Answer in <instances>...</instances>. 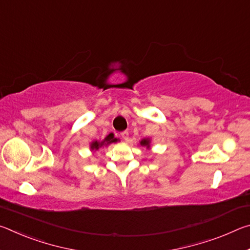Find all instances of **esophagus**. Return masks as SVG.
Wrapping results in <instances>:
<instances>
[{"instance_id":"esophagus-1","label":"esophagus","mask_w":250,"mask_h":250,"mask_svg":"<svg viewBox=\"0 0 250 250\" xmlns=\"http://www.w3.org/2000/svg\"><path fill=\"white\" fill-rule=\"evenodd\" d=\"M121 137H122V139H124V140L128 141L129 140V132H128V131H124V132H121Z\"/></svg>"}]
</instances>
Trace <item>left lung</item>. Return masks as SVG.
Returning a JSON list of instances; mask_svg holds the SVG:
<instances>
[{"label": "left lung", "instance_id": "obj_1", "mask_svg": "<svg viewBox=\"0 0 250 250\" xmlns=\"http://www.w3.org/2000/svg\"><path fill=\"white\" fill-rule=\"evenodd\" d=\"M150 139H143V140H141V142H140V145L142 146H146V147H147V149H149L150 147Z\"/></svg>", "mask_w": 250, "mask_h": 250}]
</instances>
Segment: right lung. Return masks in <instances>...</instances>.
Instances as JSON below:
<instances>
[{
	"label": "right lung",
	"instance_id": "add662e5",
	"mask_svg": "<svg viewBox=\"0 0 250 250\" xmlns=\"http://www.w3.org/2000/svg\"><path fill=\"white\" fill-rule=\"evenodd\" d=\"M117 141H118V139L113 137L112 133H110V134H108L107 137H105L101 142H99V141H92L91 145H90V149H91L92 151H94V150H95V151H96V150H99L100 147L107 146H109V145H111V143L117 142Z\"/></svg>",
	"mask_w": 250,
	"mask_h": 250
}]
</instances>
